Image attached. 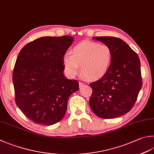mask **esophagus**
Returning a JSON list of instances; mask_svg holds the SVG:
<instances>
[{
	"label": "esophagus",
	"instance_id": "1",
	"mask_svg": "<svg viewBox=\"0 0 154 154\" xmlns=\"http://www.w3.org/2000/svg\"><path fill=\"white\" fill-rule=\"evenodd\" d=\"M85 85V84L84 83H82V82H79V86H80V88H82V87Z\"/></svg>",
	"mask_w": 154,
	"mask_h": 154
}]
</instances>
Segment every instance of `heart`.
Returning <instances> with one entry per match:
<instances>
[{"mask_svg": "<svg viewBox=\"0 0 154 154\" xmlns=\"http://www.w3.org/2000/svg\"><path fill=\"white\" fill-rule=\"evenodd\" d=\"M112 51L105 44L86 41L75 45L71 54H66L63 63L69 75L74 76L81 66V73L90 80L105 75L112 63Z\"/></svg>", "mask_w": 154, "mask_h": 154, "instance_id": "1", "label": "heart"}]
</instances>
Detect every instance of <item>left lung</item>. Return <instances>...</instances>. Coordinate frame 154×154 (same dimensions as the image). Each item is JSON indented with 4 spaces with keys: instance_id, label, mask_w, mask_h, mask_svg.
Wrapping results in <instances>:
<instances>
[{
    "instance_id": "1",
    "label": "left lung",
    "mask_w": 154,
    "mask_h": 154,
    "mask_svg": "<svg viewBox=\"0 0 154 154\" xmlns=\"http://www.w3.org/2000/svg\"><path fill=\"white\" fill-rule=\"evenodd\" d=\"M111 48L112 63L105 75L90 84L92 94L90 106L100 118L112 119L128 112L134 106L142 86L137 54L115 37H94Z\"/></svg>"
}]
</instances>
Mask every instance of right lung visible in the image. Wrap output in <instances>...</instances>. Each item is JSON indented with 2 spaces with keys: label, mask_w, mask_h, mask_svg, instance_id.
<instances>
[{
  "label": "right lung",
  "mask_w": 154,
  "mask_h": 154,
  "mask_svg": "<svg viewBox=\"0 0 154 154\" xmlns=\"http://www.w3.org/2000/svg\"><path fill=\"white\" fill-rule=\"evenodd\" d=\"M73 37H42L19 52L13 73L15 103L35 123L51 125L62 119L68 98L79 89L63 76V57Z\"/></svg>",
  "instance_id": "1"
}]
</instances>
